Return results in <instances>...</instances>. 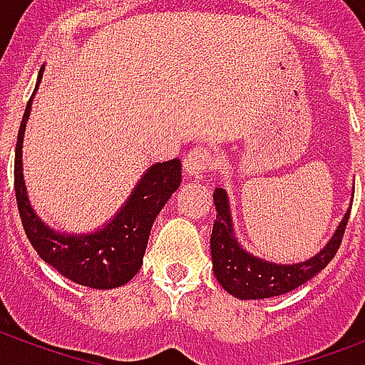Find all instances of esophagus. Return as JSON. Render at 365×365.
Returning <instances> with one entry per match:
<instances>
[{
    "instance_id": "34e87169",
    "label": "esophagus",
    "mask_w": 365,
    "mask_h": 365,
    "mask_svg": "<svg viewBox=\"0 0 365 365\" xmlns=\"http://www.w3.org/2000/svg\"><path fill=\"white\" fill-rule=\"evenodd\" d=\"M214 168V157H212L210 149L193 148L185 157H183V170L187 176H200L205 172H210Z\"/></svg>"
}]
</instances>
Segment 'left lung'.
<instances>
[{"instance_id":"1","label":"left lung","mask_w":365,"mask_h":365,"mask_svg":"<svg viewBox=\"0 0 365 365\" xmlns=\"http://www.w3.org/2000/svg\"><path fill=\"white\" fill-rule=\"evenodd\" d=\"M214 205L217 212L210 237L214 274L217 282L239 299H267L288 294L307 280H311L337 254L351 216V210H346L339 227L335 229L334 237L314 257L301 263L282 265L255 257L240 246L233 233L229 199L223 187L214 191Z\"/></svg>"}]
</instances>
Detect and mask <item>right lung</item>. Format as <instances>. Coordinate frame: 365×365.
Here are the masks:
<instances>
[{
  "instance_id": "1",
  "label": "right lung",
  "mask_w": 365,
  "mask_h": 365,
  "mask_svg": "<svg viewBox=\"0 0 365 365\" xmlns=\"http://www.w3.org/2000/svg\"><path fill=\"white\" fill-rule=\"evenodd\" d=\"M41 76L43 70L39 71L37 83L41 81ZM34 94L26 104L14 151V193L26 237L39 257L54 267L62 277L88 288H119L140 271L155 217L170 195L180 187L182 163L180 159H172L149 166L125 206L104 229L88 235L58 233L37 217L26 195L22 140Z\"/></svg>"
}]
</instances>
